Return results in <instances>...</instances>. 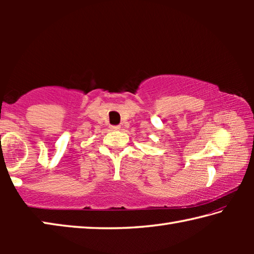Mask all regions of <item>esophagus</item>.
<instances>
[{"instance_id": "34e87169", "label": "esophagus", "mask_w": 254, "mask_h": 254, "mask_svg": "<svg viewBox=\"0 0 254 254\" xmlns=\"http://www.w3.org/2000/svg\"><path fill=\"white\" fill-rule=\"evenodd\" d=\"M111 128H112V130H114V131H118V130H120V128H121V127H120V126H112Z\"/></svg>"}]
</instances>
